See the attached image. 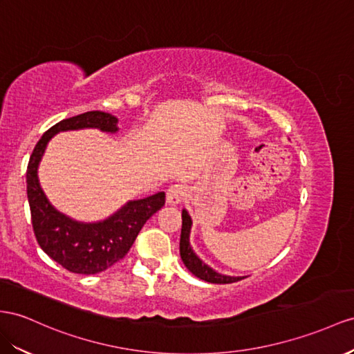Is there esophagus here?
Listing matches in <instances>:
<instances>
[{"label":"esophagus","instance_id":"esophagus-1","mask_svg":"<svg viewBox=\"0 0 354 354\" xmlns=\"http://www.w3.org/2000/svg\"><path fill=\"white\" fill-rule=\"evenodd\" d=\"M185 194H187V188H185L184 185H180V184H175V185H171V187L167 189L166 201H167L169 205L175 206V205H178L180 201H183Z\"/></svg>","mask_w":354,"mask_h":354}]
</instances>
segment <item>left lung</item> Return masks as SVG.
<instances>
[{"mask_svg": "<svg viewBox=\"0 0 354 354\" xmlns=\"http://www.w3.org/2000/svg\"><path fill=\"white\" fill-rule=\"evenodd\" d=\"M192 224H193L192 216L188 215L185 209H183V229H180L179 252H180V259H183L187 269L197 278L207 281V283H212V284H230V283L241 281L242 278H245V277L223 275V274H218V272H215L212 268L205 265L203 261L196 256L192 245H189V232H192Z\"/></svg>", "mask_w": 354, "mask_h": 354, "instance_id": "8db88e82", "label": "left lung"}]
</instances>
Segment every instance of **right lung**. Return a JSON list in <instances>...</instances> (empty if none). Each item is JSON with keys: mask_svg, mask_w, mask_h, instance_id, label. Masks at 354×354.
<instances>
[{"mask_svg": "<svg viewBox=\"0 0 354 354\" xmlns=\"http://www.w3.org/2000/svg\"><path fill=\"white\" fill-rule=\"evenodd\" d=\"M118 118L111 113L93 111L62 120L44 133L35 145L26 169L31 221L39 245L62 268L75 274L93 275L113 266L125 257L138 238L143 224L166 203V194L153 196L125 203L109 218L98 223H80L58 212L39 183V162L48 142L59 131L98 129L106 133L118 131Z\"/></svg>", "mask_w": 354, "mask_h": 354, "instance_id": "add662e5", "label": "right lung"}]
</instances>
